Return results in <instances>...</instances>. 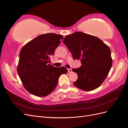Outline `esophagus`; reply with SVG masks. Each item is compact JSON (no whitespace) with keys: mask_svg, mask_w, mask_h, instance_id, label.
Wrapping results in <instances>:
<instances>
[{"mask_svg":"<svg viewBox=\"0 0 128 128\" xmlns=\"http://www.w3.org/2000/svg\"><path fill=\"white\" fill-rule=\"evenodd\" d=\"M68 72L69 73H71L72 72V69H68Z\"/></svg>","mask_w":128,"mask_h":128,"instance_id":"esophagus-1","label":"esophagus"}]
</instances>
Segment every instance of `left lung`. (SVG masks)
<instances>
[{"label": "left lung", "instance_id": "8db88e82", "mask_svg": "<svg viewBox=\"0 0 128 128\" xmlns=\"http://www.w3.org/2000/svg\"><path fill=\"white\" fill-rule=\"evenodd\" d=\"M64 43L74 59L80 60V68L72 69L78 75L74 85L81 90L90 91L100 86L112 66L110 48L99 38L82 32L67 35Z\"/></svg>", "mask_w": 128, "mask_h": 128}]
</instances>
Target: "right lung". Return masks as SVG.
<instances>
[{"mask_svg":"<svg viewBox=\"0 0 128 128\" xmlns=\"http://www.w3.org/2000/svg\"><path fill=\"white\" fill-rule=\"evenodd\" d=\"M62 40L60 34H42L21 50L17 72L30 94L39 97L48 95L56 88L59 76L67 73L64 67H55L49 64L50 57Z\"/></svg>","mask_w":128,"mask_h":128,"instance_id":"obj_1","label":"right lung"}]
</instances>
